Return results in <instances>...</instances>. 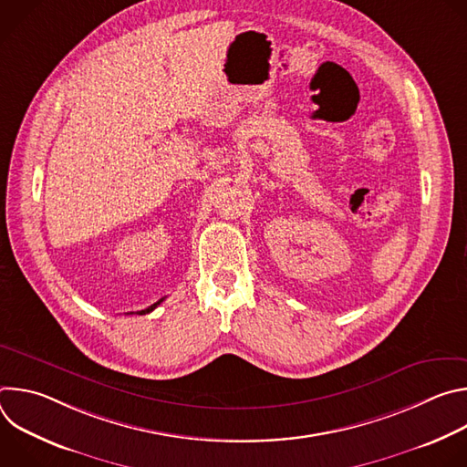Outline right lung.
I'll return each mask as SVG.
<instances>
[{"label": "right lung", "instance_id": "right-lung-1", "mask_svg": "<svg viewBox=\"0 0 467 467\" xmlns=\"http://www.w3.org/2000/svg\"><path fill=\"white\" fill-rule=\"evenodd\" d=\"M161 303H162V299H161V301H157V303H155V305H151V306H150V308H146V310H140V312H139V314H148V312H151V310H153V308H155V306H157V305H161Z\"/></svg>", "mask_w": 467, "mask_h": 467}]
</instances>
